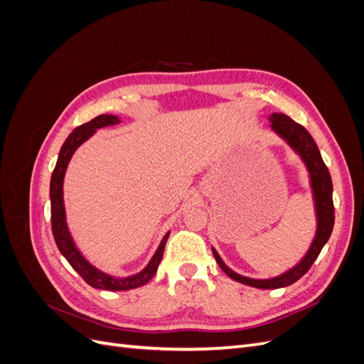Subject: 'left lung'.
<instances>
[{
	"label": "left lung",
	"mask_w": 364,
	"mask_h": 364,
	"mask_svg": "<svg viewBox=\"0 0 364 364\" xmlns=\"http://www.w3.org/2000/svg\"><path fill=\"white\" fill-rule=\"evenodd\" d=\"M269 121H272V130L281 136L287 144L301 156L304 161L305 167L310 173V183L313 190V199H314V208H316V218H317V229L313 243L305 253V257L296 264L294 267L289 269L278 277L269 278V279H253L238 274L234 270H230L223 259L220 258L217 250L213 247L214 258L218 262L220 269H222L229 278H232L237 282L250 285L255 289H281L291 285L297 279H301L304 274L310 270L313 262L318 257V253L326 245V241L331 237L333 228H334V203H333V181L329 176L328 167L325 165L321 151H318L313 136L308 134V130L294 123V121L284 115V114H272L269 117Z\"/></svg>",
	"instance_id": "8db88e82"
}]
</instances>
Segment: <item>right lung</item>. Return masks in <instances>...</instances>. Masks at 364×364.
Instances as JSON below:
<instances>
[{
    "label": "right lung",
    "mask_w": 364,
    "mask_h": 364,
    "mask_svg": "<svg viewBox=\"0 0 364 364\" xmlns=\"http://www.w3.org/2000/svg\"><path fill=\"white\" fill-rule=\"evenodd\" d=\"M118 123H121V121L115 115H98L94 119H91L90 123H85L79 127H75L70 134V136L63 142V146L59 151L56 167H54L51 174V182H50L51 229H53V235H54V241H56L58 245V249L71 264V267L80 274L86 284H90L94 289L109 290V291H124V290L138 289L155 277L164 255L165 245H167V240L170 235V232L165 234L159 247L155 252V255L151 257L150 262L144 269L136 274L123 277V278H117V277H112V274H107L102 270H98L82 255V252L77 249L74 243L67 225V214H65V205H63L65 171H67V167L74 155V151L79 149L86 139H90L95 134L97 129H102L106 126H115Z\"/></svg>",
    "instance_id": "obj_1"
}]
</instances>
